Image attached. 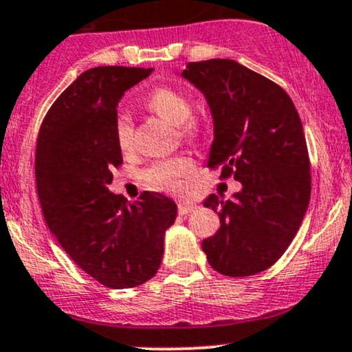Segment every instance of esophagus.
Masks as SVG:
<instances>
[{
    "label": "esophagus",
    "instance_id": "1",
    "mask_svg": "<svg viewBox=\"0 0 352 352\" xmlns=\"http://www.w3.org/2000/svg\"><path fill=\"white\" fill-rule=\"evenodd\" d=\"M195 208H197L195 204L180 202V204H179V214H180V215H187V214H190V212H194Z\"/></svg>",
    "mask_w": 352,
    "mask_h": 352
}]
</instances>
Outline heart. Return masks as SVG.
Returning <instances> with one entry per match:
<instances>
[{"mask_svg": "<svg viewBox=\"0 0 352 352\" xmlns=\"http://www.w3.org/2000/svg\"><path fill=\"white\" fill-rule=\"evenodd\" d=\"M150 111L167 120L179 129V133L187 140H194L202 132L200 123L190 117V100L173 88H158L146 102ZM115 140L123 153L130 152L133 145V123L129 115H120L115 123ZM195 172V164L190 157L179 155L158 160L145 172V180L150 187L164 192H182L184 180Z\"/></svg>", "mask_w": 352, "mask_h": 352, "instance_id": "1", "label": "heart"}]
</instances>
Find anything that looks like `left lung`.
<instances>
[{
    "label": "left lung",
    "instance_id": "obj_1",
    "mask_svg": "<svg viewBox=\"0 0 352 352\" xmlns=\"http://www.w3.org/2000/svg\"><path fill=\"white\" fill-rule=\"evenodd\" d=\"M182 76L202 91L214 118L207 167L242 184L232 199L212 194L204 202L219 214L220 229L202 250L223 276H254L285 252L311 199L299 113L279 85L234 60L188 63Z\"/></svg>",
    "mask_w": 352,
    "mask_h": 352
}]
</instances>
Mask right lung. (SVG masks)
<instances>
[{
  "instance_id": "add662e5",
  "label": "right lung",
  "mask_w": 352,
  "mask_h": 352,
  "mask_svg": "<svg viewBox=\"0 0 352 352\" xmlns=\"http://www.w3.org/2000/svg\"><path fill=\"white\" fill-rule=\"evenodd\" d=\"M153 68L96 67L83 72L48 110L36 142V190L48 229L80 269L110 289L152 279L175 222L168 197L144 192L126 204L111 194L122 164L117 107Z\"/></svg>"
}]
</instances>
